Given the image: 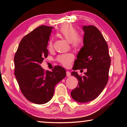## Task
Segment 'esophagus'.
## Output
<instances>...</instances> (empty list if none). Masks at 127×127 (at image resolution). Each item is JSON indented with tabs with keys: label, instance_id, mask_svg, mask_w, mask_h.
<instances>
[{
	"label": "esophagus",
	"instance_id": "obj_1",
	"mask_svg": "<svg viewBox=\"0 0 127 127\" xmlns=\"http://www.w3.org/2000/svg\"><path fill=\"white\" fill-rule=\"evenodd\" d=\"M70 75H71V74H70V72H69V71H67V72H66V76H67V77H69V76H70Z\"/></svg>",
	"mask_w": 127,
	"mask_h": 127
}]
</instances>
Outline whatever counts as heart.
I'll return each instance as SVG.
<instances>
[{"instance_id": "b5f03b06", "label": "heart", "mask_w": 127, "mask_h": 127, "mask_svg": "<svg viewBox=\"0 0 127 127\" xmlns=\"http://www.w3.org/2000/svg\"><path fill=\"white\" fill-rule=\"evenodd\" d=\"M58 34L66 40L69 43H70L73 47L80 48L83 46V39L80 36L77 35L76 29L70 24H65L61 27ZM53 46V41L51 40L48 44V47L51 48ZM73 55L72 54H66L58 56L57 60L61 64L65 66H67L72 61Z\"/></svg>"}]
</instances>
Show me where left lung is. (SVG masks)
<instances>
[{
    "mask_svg": "<svg viewBox=\"0 0 127 127\" xmlns=\"http://www.w3.org/2000/svg\"><path fill=\"white\" fill-rule=\"evenodd\" d=\"M83 46L74 61L73 70L86 69L83 77L77 72L71 74L79 80L77 87L71 92L74 100L85 103L98 97L107 84L110 58L108 46L99 29L93 25H84Z\"/></svg>",
    "mask_w": 127,
    "mask_h": 127,
    "instance_id": "8db88e82",
    "label": "left lung"
}]
</instances>
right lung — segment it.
<instances>
[{"label": "right lung", "mask_w": 127, "mask_h": 127, "mask_svg": "<svg viewBox=\"0 0 127 127\" xmlns=\"http://www.w3.org/2000/svg\"><path fill=\"white\" fill-rule=\"evenodd\" d=\"M53 27L41 25L22 38L15 53L14 74L22 94L36 104L50 101L57 83L66 76L65 69L56 66L51 72L40 64L48 52L47 48Z\"/></svg>", "instance_id": "right-lung-1"}]
</instances>
